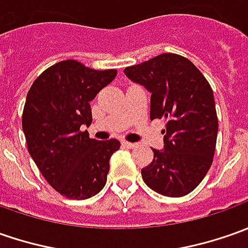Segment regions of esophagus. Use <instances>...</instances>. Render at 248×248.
<instances>
[{
    "label": "esophagus",
    "instance_id": "34e87169",
    "mask_svg": "<svg viewBox=\"0 0 248 248\" xmlns=\"http://www.w3.org/2000/svg\"><path fill=\"white\" fill-rule=\"evenodd\" d=\"M122 144H124L126 148H136L137 147V144H133V142H129V141L126 140L122 141Z\"/></svg>",
    "mask_w": 248,
    "mask_h": 248
}]
</instances>
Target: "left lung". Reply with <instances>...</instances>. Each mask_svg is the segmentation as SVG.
Segmentation results:
<instances>
[{"label":"left lung","mask_w":248,"mask_h":248,"mask_svg":"<svg viewBox=\"0 0 248 248\" xmlns=\"http://www.w3.org/2000/svg\"><path fill=\"white\" fill-rule=\"evenodd\" d=\"M124 74L151 92V119H165V150L141 170L152 191L185 196L202 183L213 163L218 118L213 89L186 57L162 53L124 68Z\"/></svg>","instance_id":"left-lung-1"}]
</instances>
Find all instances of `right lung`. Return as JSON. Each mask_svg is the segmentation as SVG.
I'll return each instance as SVG.
<instances>
[{
    "mask_svg": "<svg viewBox=\"0 0 248 248\" xmlns=\"http://www.w3.org/2000/svg\"><path fill=\"white\" fill-rule=\"evenodd\" d=\"M116 77V70H93L77 60L50 65L31 85L22 126L31 158L49 185L68 199L83 201L107 183L115 139H90V101Z\"/></svg>",
    "mask_w": 248,
    "mask_h": 248,
    "instance_id": "1",
    "label": "right lung"
}]
</instances>
